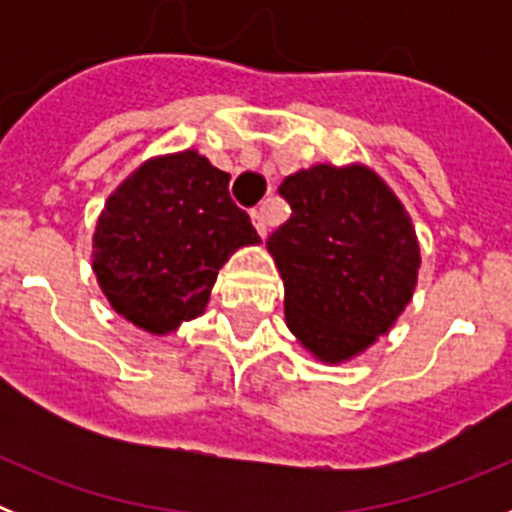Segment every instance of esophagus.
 I'll list each match as a JSON object with an SVG mask.
<instances>
[{
    "label": "esophagus",
    "mask_w": 512,
    "mask_h": 512,
    "mask_svg": "<svg viewBox=\"0 0 512 512\" xmlns=\"http://www.w3.org/2000/svg\"><path fill=\"white\" fill-rule=\"evenodd\" d=\"M251 217H253V225H256V230H259V235L269 233V202H264V205L256 207V210L251 212Z\"/></svg>",
    "instance_id": "34e87169"
}]
</instances>
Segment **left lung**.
<instances>
[{
  "mask_svg": "<svg viewBox=\"0 0 512 512\" xmlns=\"http://www.w3.org/2000/svg\"><path fill=\"white\" fill-rule=\"evenodd\" d=\"M292 215L269 235L289 330L323 361H343L392 328L413 297L420 251L395 194L364 166L287 176Z\"/></svg>",
  "mask_w": 512,
  "mask_h": 512,
  "instance_id": "left-lung-1",
  "label": "left lung"
}]
</instances>
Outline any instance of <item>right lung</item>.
<instances>
[{"instance_id":"obj_1","label":"right lung","mask_w":512,"mask_h":512,"mask_svg":"<svg viewBox=\"0 0 512 512\" xmlns=\"http://www.w3.org/2000/svg\"><path fill=\"white\" fill-rule=\"evenodd\" d=\"M228 187L230 174L184 151L143 164L107 200L94 274L130 323L169 333L197 318L230 253L261 241Z\"/></svg>"}]
</instances>
